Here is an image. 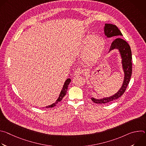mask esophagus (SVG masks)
Wrapping results in <instances>:
<instances>
[{"mask_svg": "<svg viewBox=\"0 0 146 146\" xmlns=\"http://www.w3.org/2000/svg\"><path fill=\"white\" fill-rule=\"evenodd\" d=\"M82 73V70L80 68H78V69L75 70L74 73V76H79V75L81 74Z\"/></svg>", "mask_w": 146, "mask_h": 146, "instance_id": "34e87169", "label": "esophagus"}]
</instances>
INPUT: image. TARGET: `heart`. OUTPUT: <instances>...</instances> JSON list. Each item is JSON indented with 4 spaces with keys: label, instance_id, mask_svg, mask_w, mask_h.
Segmentation results:
<instances>
[{
    "label": "heart",
    "instance_id": "obj_1",
    "mask_svg": "<svg viewBox=\"0 0 146 146\" xmlns=\"http://www.w3.org/2000/svg\"><path fill=\"white\" fill-rule=\"evenodd\" d=\"M104 39L99 36L83 37L77 44V51L84 50L83 58L87 62H93L100 56L105 48Z\"/></svg>",
    "mask_w": 146,
    "mask_h": 146
}]
</instances>
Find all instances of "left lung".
Returning <instances> with one entry per match:
<instances>
[{
	"mask_svg": "<svg viewBox=\"0 0 146 146\" xmlns=\"http://www.w3.org/2000/svg\"><path fill=\"white\" fill-rule=\"evenodd\" d=\"M105 25L104 32H105V35L107 37L109 38L113 36H117L118 37L113 41L109 52L114 49L118 50L122 59V66L124 72V79L121 88L113 96L99 99L91 98V100L94 103L98 104L106 103L112 102L122 96L125 91L130 81L132 72V52L129 45L126 41L119 38L120 36H122V34L116 25L110 24H105Z\"/></svg>",
	"mask_w": 146,
	"mask_h": 146,
	"instance_id": "1",
	"label": "left lung"
}]
</instances>
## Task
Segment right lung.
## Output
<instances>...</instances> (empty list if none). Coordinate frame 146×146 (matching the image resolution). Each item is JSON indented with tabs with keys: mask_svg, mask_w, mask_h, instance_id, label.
<instances>
[{
	"mask_svg": "<svg viewBox=\"0 0 146 146\" xmlns=\"http://www.w3.org/2000/svg\"><path fill=\"white\" fill-rule=\"evenodd\" d=\"M70 81H71V80H70V78H68V79L65 81V83H64V87H63V88H62V90L61 91H60V94H59V96L58 99L56 100V102H55V103H52V105L47 106L46 108H53V107L55 106L59 102H60V101L62 100V99H63V98H64V97L65 96V95L66 94L67 90H68V86H69V83L70 82Z\"/></svg>",
	"mask_w": 146,
	"mask_h": 146,
	"instance_id": "1",
	"label": "right lung"
}]
</instances>
